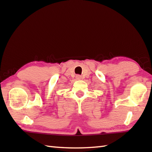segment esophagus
Listing matches in <instances>:
<instances>
[{"instance_id":"1","label":"esophagus","mask_w":152,"mask_h":152,"mask_svg":"<svg viewBox=\"0 0 152 152\" xmlns=\"http://www.w3.org/2000/svg\"><path fill=\"white\" fill-rule=\"evenodd\" d=\"M76 77H77V78H78V79H80V76L79 75H78V76H77Z\"/></svg>"}]
</instances>
